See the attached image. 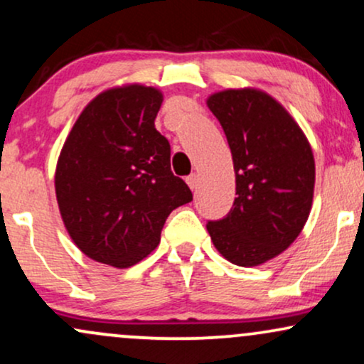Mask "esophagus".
<instances>
[{
	"label": "esophagus",
	"mask_w": 364,
	"mask_h": 364,
	"mask_svg": "<svg viewBox=\"0 0 364 364\" xmlns=\"http://www.w3.org/2000/svg\"><path fill=\"white\" fill-rule=\"evenodd\" d=\"M186 183L191 190H196V188H198V176H196V174H191V176L186 178Z\"/></svg>",
	"instance_id": "34e87169"
}]
</instances>
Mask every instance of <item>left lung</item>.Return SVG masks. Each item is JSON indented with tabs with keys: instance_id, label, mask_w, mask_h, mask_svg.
Returning a JSON list of instances; mask_svg holds the SVG:
<instances>
[{
	"instance_id": "obj_1",
	"label": "left lung",
	"mask_w": 364,
	"mask_h": 364,
	"mask_svg": "<svg viewBox=\"0 0 364 364\" xmlns=\"http://www.w3.org/2000/svg\"><path fill=\"white\" fill-rule=\"evenodd\" d=\"M207 106L231 149L237 195L228 217L207 231L225 260L262 265L289 248L310 217L311 145L289 111L255 87L214 92Z\"/></svg>"
}]
</instances>
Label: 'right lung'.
<instances>
[{"mask_svg":"<svg viewBox=\"0 0 364 364\" xmlns=\"http://www.w3.org/2000/svg\"><path fill=\"white\" fill-rule=\"evenodd\" d=\"M162 92L124 83L95 95L70 129L54 171L66 232L83 255L128 269L157 248L166 219L193 200L171 173L156 129Z\"/></svg>","mask_w":364,"mask_h":364,"instance_id":"add662e5","label":"right lung"}]
</instances>
